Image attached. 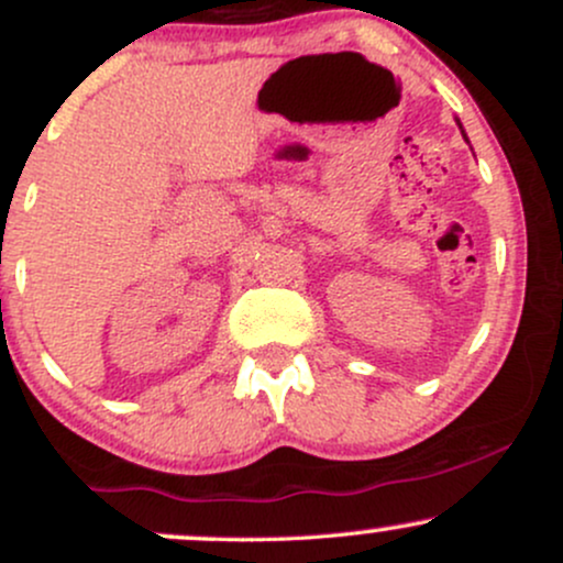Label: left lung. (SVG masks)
I'll use <instances>...</instances> for the list:
<instances>
[{
  "label": "left lung",
  "instance_id": "obj_1",
  "mask_svg": "<svg viewBox=\"0 0 563 563\" xmlns=\"http://www.w3.org/2000/svg\"><path fill=\"white\" fill-rule=\"evenodd\" d=\"M457 126H461V132H463V124H461V121H457ZM463 137H466V132H463ZM466 142H468V137H466Z\"/></svg>",
  "mask_w": 563,
  "mask_h": 563
}]
</instances>
